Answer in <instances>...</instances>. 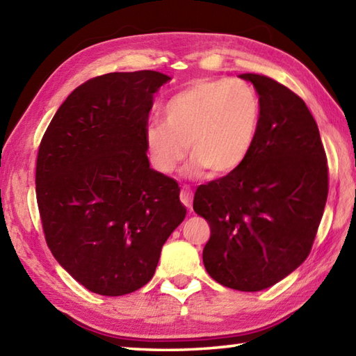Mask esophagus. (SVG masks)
<instances>
[{
    "label": "esophagus",
    "instance_id": "esophagus-1",
    "mask_svg": "<svg viewBox=\"0 0 356 356\" xmlns=\"http://www.w3.org/2000/svg\"><path fill=\"white\" fill-rule=\"evenodd\" d=\"M180 200H182V203L188 209H191L193 191H191L190 186H182V191H180Z\"/></svg>",
    "mask_w": 356,
    "mask_h": 356
}]
</instances>
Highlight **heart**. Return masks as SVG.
Returning a JSON list of instances; mask_svg holds the SVG:
<instances>
[{
  "mask_svg": "<svg viewBox=\"0 0 356 356\" xmlns=\"http://www.w3.org/2000/svg\"><path fill=\"white\" fill-rule=\"evenodd\" d=\"M163 122L145 128L151 162L161 172H172L188 153V172L208 170L225 177L251 156L261 122L255 90L241 81L200 79L171 96L162 110Z\"/></svg>",
  "mask_w": 356,
  "mask_h": 356,
  "instance_id": "b5f03b06",
  "label": "heart"
}]
</instances>
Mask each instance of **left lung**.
<instances>
[{
  "label": "left lung",
  "mask_w": 356,
  "mask_h": 356,
  "mask_svg": "<svg viewBox=\"0 0 356 356\" xmlns=\"http://www.w3.org/2000/svg\"><path fill=\"white\" fill-rule=\"evenodd\" d=\"M238 78L259 93L257 142L240 170L197 188L193 208L211 228L203 248L208 274L231 289L257 292L311 252L327 200V162L301 97L261 74Z\"/></svg>",
  "instance_id": "8db88e82"
}]
</instances>
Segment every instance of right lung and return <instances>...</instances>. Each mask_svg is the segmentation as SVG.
I'll return each mask as SVG.
<instances>
[{
  "instance_id": "obj_1",
  "label": "right lung",
  "mask_w": 356,
  "mask_h": 356,
  "mask_svg": "<svg viewBox=\"0 0 356 356\" xmlns=\"http://www.w3.org/2000/svg\"><path fill=\"white\" fill-rule=\"evenodd\" d=\"M171 78L108 73L74 88L58 108L36 161V200L56 261L88 291L131 293L154 275L186 208L174 179L149 168L145 128Z\"/></svg>"
}]
</instances>
